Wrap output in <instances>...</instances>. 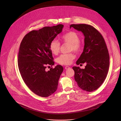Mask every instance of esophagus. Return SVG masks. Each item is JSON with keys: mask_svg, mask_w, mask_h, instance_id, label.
<instances>
[{"mask_svg": "<svg viewBox=\"0 0 121 121\" xmlns=\"http://www.w3.org/2000/svg\"><path fill=\"white\" fill-rule=\"evenodd\" d=\"M65 69H69L70 68V67H69V66H66V67H65Z\"/></svg>", "mask_w": 121, "mask_h": 121, "instance_id": "34e87169", "label": "esophagus"}]
</instances>
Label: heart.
<instances>
[{
    "instance_id": "obj_1",
    "label": "heart",
    "mask_w": 121,
    "mask_h": 121,
    "mask_svg": "<svg viewBox=\"0 0 121 121\" xmlns=\"http://www.w3.org/2000/svg\"><path fill=\"white\" fill-rule=\"evenodd\" d=\"M61 40L63 43L69 44V51H74L78 53L82 49V45L79 41L80 38L77 33L74 31H69L63 35ZM60 43L56 40H53L50 42L49 48L52 52L54 55H57L59 52L60 49ZM75 58L74 54L72 53L62 54L56 59V62L60 65H69Z\"/></svg>"
}]
</instances>
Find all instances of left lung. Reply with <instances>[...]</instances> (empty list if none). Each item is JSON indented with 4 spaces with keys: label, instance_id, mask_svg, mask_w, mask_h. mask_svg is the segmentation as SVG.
<instances>
[{
    "label": "left lung",
    "instance_id": "left-lung-1",
    "mask_svg": "<svg viewBox=\"0 0 121 121\" xmlns=\"http://www.w3.org/2000/svg\"><path fill=\"white\" fill-rule=\"evenodd\" d=\"M84 36V47L76 64L86 63L85 69L73 67L74 79L79 87L88 92L98 89L106 78L109 67V55L103 36L93 26L86 24H71Z\"/></svg>",
    "mask_w": 121,
    "mask_h": 121
}]
</instances>
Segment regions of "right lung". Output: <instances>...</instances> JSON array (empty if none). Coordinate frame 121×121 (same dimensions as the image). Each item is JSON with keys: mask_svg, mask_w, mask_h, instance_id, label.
Returning a JSON list of instances; mask_svg holds the SVG:
<instances>
[{"mask_svg": "<svg viewBox=\"0 0 121 121\" xmlns=\"http://www.w3.org/2000/svg\"><path fill=\"white\" fill-rule=\"evenodd\" d=\"M64 25L44 27L25 35L21 43L18 54V67L24 83L35 94L47 97L57 90L58 80L63 71L61 65L54 64L49 49L50 42L60 33Z\"/></svg>", "mask_w": 121, "mask_h": 121, "instance_id": "1", "label": "right lung"}]
</instances>
